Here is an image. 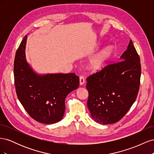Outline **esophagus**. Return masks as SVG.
<instances>
[{
  "mask_svg": "<svg viewBox=\"0 0 154 154\" xmlns=\"http://www.w3.org/2000/svg\"><path fill=\"white\" fill-rule=\"evenodd\" d=\"M85 83V79L83 78V76H80V85H83Z\"/></svg>",
  "mask_w": 154,
  "mask_h": 154,
  "instance_id": "1",
  "label": "esophagus"
}]
</instances>
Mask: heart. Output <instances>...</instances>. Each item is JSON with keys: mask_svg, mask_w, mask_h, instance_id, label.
Masks as SVG:
<instances>
[{"mask_svg": "<svg viewBox=\"0 0 154 154\" xmlns=\"http://www.w3.org/2000/svg\"><path fill=\"white\" fill-rule=\"evenodd\" d=\"M113 49L110 45H107L94 54L88 60V68L93 72L99 71L103 67L105 63L112 54Z\"/></svg>", "mask_w": 154, "mask_h": 154, "instance_id": "heart-1", "label": "heart"}]
</instances>
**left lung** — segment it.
<instances>
[{"instance_id":"8db88e82","label":"left lung","mask_w":154,"mask_h":154,"mask_svg":"<svg viewBox=\"0 0 154 154\" xmlns=\"http://www.w3.org/2000/svg\"><path fill=\"white\" fill-rule=\"evenodd\" d=\"M119 61L87 78V106L96 123L108 125L119 122L136 101L141 68L131 40Z\"/></svg>"}]
</instances>
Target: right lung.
Wrapping results in <instances>:
<instances>
[{"mask_svg": "<svg viewBox=\"0 0 154 154\" xmlns=\"http://www.w3.org/2000/svg\"><path fill=\"white\" fill-rule=\"evenodd\" d=\"M26 35L18 47L14 62V78L17 94L31 117L44 124H54L63 117L65 100L79 87L74 73L38 74L26 57Z\"/></svg>", "mask_w": 154, "mask_h": 154, "instance_id": "right-lung-1", "label": "right lung"}]
</instances>
